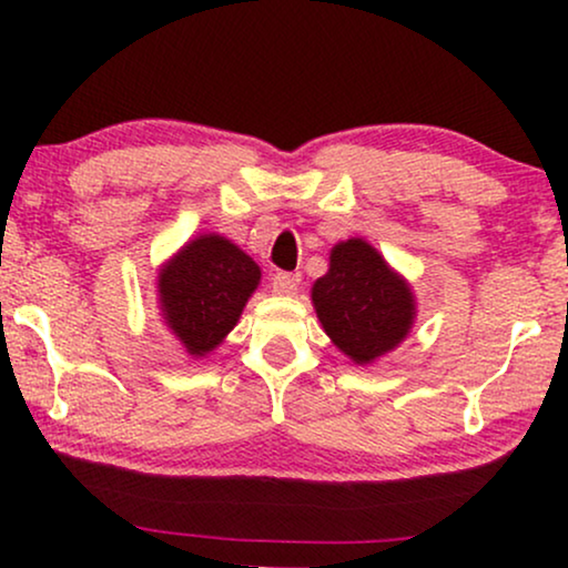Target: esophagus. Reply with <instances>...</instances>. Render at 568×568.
Returning <instances> with one entry per match:
<instances>
[{
    "label": "esophagus",
    "instance_id": "34e87169",
    "mask_svg": "<svg viewBox=\"0 0 568 568\" xmlns=\"http://www.w3.org/2000/svg\"><path fill=\"white\" fill-rule=\"evenodd\" d=\"M297 286H300V274L278 271V274H274V278H271V290H274V294H282V297H292V294L297 292Z\"/></svg>",
    "mask_w": 568,
    "mask_h": 568
}]
</instances>
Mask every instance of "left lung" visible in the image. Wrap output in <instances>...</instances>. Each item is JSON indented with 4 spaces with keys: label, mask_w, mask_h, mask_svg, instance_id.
<instances>
[{
    "label": "left lung",
    "mask_w": 568,
    "mask_h": 568,
    "mask_svg": "<svg viewBox=\"0 0 568 568\" xmlns=\"http://www.w3.org/2000/svg\"><path fill=\"white\" fill-rule=\"evenodd\" d=\"M323 331L354 364H372L408 336L414 292L367 240L352 237L331 251L328 274L313 284Z\"/></svg>",
    "instance_id": "1"
}]
</instances>
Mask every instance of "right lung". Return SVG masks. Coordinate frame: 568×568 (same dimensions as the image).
Wrapping results in <instances>:
<instances>
[{"label": "right lung", "mask_w": 568, "mask_h": 568, "mask_svg": "<svg viewBox=\"0 0 568 568\" xmlns=\"http://www.w3.org/2000/svg\"><path fill=\"white\" fill-rule=\"evenodd\" d=\"M258 282V263L235 243L214 232L199 235L160 268L162 317L185 352L199 359L235 328Z\"/></svg>", "instance_id": "add662e5"}]
</instances>
